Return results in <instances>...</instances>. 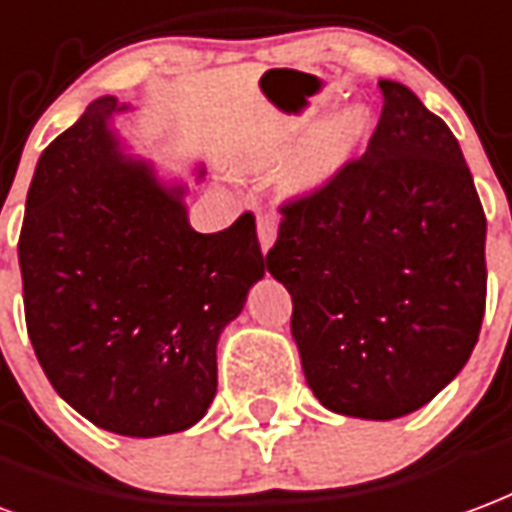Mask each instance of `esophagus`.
<instances>
[{"label":"esophagus","mask_w":512,"mask_h":512,"mask_svg":"<svg viewBox=\"0 0 512 512\" xmlns=\"http://www.w3.org/2000/svg\"><path fill=\"white\" fill-rule=\"evenodd\" d=\"M276 227H279V219L271 211H263V214H257V241H260V249L268 252L271 244H274L276 238Z\"/></svg>","instance_id":"34e87169"}]
</instances>
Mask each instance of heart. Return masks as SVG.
Instances as JSON below:
<instances>
[{
  "instance_id": "1",
  "label": "heart",
  "mask_w": 512,
  "mask_h": 512,
  "mask_svg": "<svg viewBox=\"0 0 512 512\" xmlns=\"http://www.w3.org/2000/svg\"><path fill=\"white\" fill-rule=\"evenodd\" d=\"M306 130H309L306 119L287 124L271 143H266L255 154H249L246 165L252 170H260L285 162L295 151V146L301 143ZM366 135H369V113L363 111L361 105H347V108L333 111L320 124H314V130L309 132L304 149L293 165L290 181L295 187H312V184L325 181L361 149Z\"/></svg>"
}]
</instances>
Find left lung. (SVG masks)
<instances>
[{"label": "left lung", "instance_id": "left-lung-1", "mask_svg": "<svg viewBox=\"0 0 512 512\" xmlns=\"http://www.w3.org/2000/svg\"><path fill=\"white\" fill-rule=\"evenodd\" d=\"M369 149L282 206L266 263L293 295L306 382L339 415L393 420L429 404L478 344L486 214L458 140L380 81Z\"/></svg>", "mask_w": 512, "mask_h": 512}]
</instances>
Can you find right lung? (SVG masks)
Wrapping results in <instances>:
<instances>
[{"mask_svg": "<svg viewBox=\"0 0 512 512\" xmlns=\"http://www.w3.org/2000/svg\"><path fill=\"white\" fill-rule=\"evenodd\" d=\"M94 100L43 151L18 238L26 331L54 391L121 437L195 426L217 396V342L266 274L255 217L189 225L184 184L127 160ZM203 176V173H200Z\"/></svg>", "mask_w": 512, "mask_h": 512, "instance_id": "obj_1", "label": "right lung"}]
</instances>
